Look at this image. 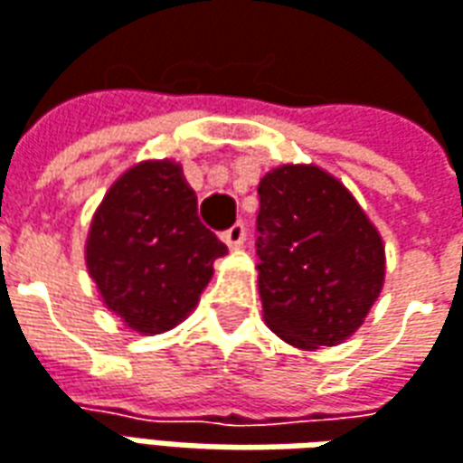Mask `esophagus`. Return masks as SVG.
Listing matches in <instances>:
<instances>
[{
	"label": "esophagus",
	"mask_w": 463,
	"mask_h": 463,
	"mask_svg": "<svg viewBox=\"0 0 463 463\" xmlns=\"http://www.w3.org/2000/svg\"><path fill=\"white\" fill-rule=\"evenodd\" d=\"M222 241L228 242L231 248H238V245H242V241H245V222H235V225H231L228 231L222 232Z\"/></svg>",
	"instance_id": "obj_1"
}]
</instances>
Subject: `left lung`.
Instances as JSON below:
<instances>
[{"label":"left lung","instance_id":"1","mask_svg":"<svg viewBox=\"0 0 463 463\" xmlns=\"http://www.w3.org/2000/svg\"><path fill=\"white\" fill-rule=\"evenodd\" d=\"M258 288L268 328L298 348L345 341L383 286V242L335 177L283 165L258 187Z\"/></svg>","mask_w":463,"mask_h":463}]
</instances>
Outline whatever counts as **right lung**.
<instances>
[{
  "label": "right lung",
  "mask_w": 463,
  "mask_h": 463,
  "mask_svg": "<svg viewBox=\"0 0 463 463\" xmlns=\"http://www.w3.org/2000/svg\"><path fill=\"white\" fill-rule=\"evenodd\" d=\"M225 253L170 160L135 165L119 177L87 238V268L108 308L140 333L183 321L208 286L213 260Z\"/></svg>",
  "instance_id": "right-lung-1"
}]
</instances>
